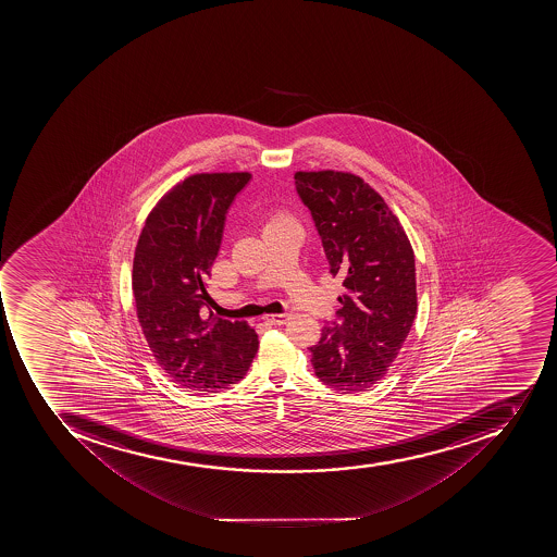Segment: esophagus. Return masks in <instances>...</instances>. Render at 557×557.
I'll use <instances>...</instances> for the list:
<instances>
[{
	"label": "esophagus",
	"mask_w": 557,
	"mask_h": 557,
	"mask_svg": "<svg viewBox=\"0 0 557 557\" xmlns=\"http://www.w3.org/2000/svg\"><path fill=\"white\" fill-rule=\"evenodd\" d=\"M290 311H285V313H276V315H267L264 317V322L267 324H285L287 320H289Z\"/></svg>",
	"instance_id": "obj_1"
}]
</instances>
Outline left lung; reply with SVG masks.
Returning <instances> with one entry per match:
<instances>
[{"instance_id":"obj_1","label":"left lung","mask_w":557,"mask_h":557,"mask_svg":"<svg viewBox=\"0 0 557 557\" xmlns=\"http://www.w3.org/2000/svg\"><path fill=\"white\" fill-rule=\"evenodd\" d=\"M296 191L315 223L329 272L342 276L337 322L324 325L311 363L345 394L383 380L417 317L414 252L380 195L350 172H296Z\"/></svg>"}]
</instances>
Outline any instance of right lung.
Returning <instances> with one entry per match:
<instances>
[{"instance_id": "1", "label": "right lung", "mask_w": 557, "mask_h": 557, "mask_svg": "<svg viewBox=\"0 0 557 557\" xmlns=\"http://www.w3.org/2000/svg\"><path fill=\"white\" fill-rule=\"evenodd\" d=\"M249 181V172L189 175L149 212L137 240L132 293L149 350L172 382L197 394L240 382L258 351L247 322L203 310L226 214Z\"/></svg>"}]
</instances>
